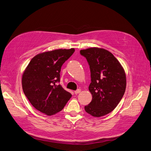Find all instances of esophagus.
Masks as SVG:
<instances>
[{
  "mask_svg": "<svg viewBox=\"0 0 151 151\" xmlns=\"http://www.w3.org/2000/svg\"><path fill=\"white\" fill-rule=\"evenodd\" d=\"M81 89H78V90H75V94H78V93H79L80 92H81Z\"/></svg>",
  "mask_w": 151,
  "mask_h": 151,
  "instance_id": "34e87169",
  "label": "esophagus"
}]
</instances>
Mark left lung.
<instances>
[{
  "label": "left lung",
  "instance_id": "left-lung-1",
  "mask_svg": "<svg viewBox=\"0 0 151 151\" xmlns=\"http://www.w3.org/2000/svg\"><path fill=\"white\" fill-rule=\"evenodd\" d=\"M90 70L91 83L88 90L92 101L84 107L87 113L95 117L104 116L117 106L126 87V73L112 53L97 47L81 50Z\"/></svg>",
  "mask_w": 151,
  "mask_h": 151
}]
</instances>
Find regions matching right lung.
Segmentation results:
<instances>
[{
  "instance_id": "add662e5",
  "label": "right lung",
  "mask_w": 151,
  "mask_h": 151,
  "mask_svg": "<svg viewBox=\"0 0 151 151\" xmlns=\"http://www.w3.org/2000/svg\"><path fill=\"white\" fill-rule=\"evenodd\" d=\"M75 52L74 48L58 49L33 57L22 75L23 91L32 106L50 116L61 111L72 97L57 83L60 81L63 64Z\"/></svg>"
}]
</instances>
